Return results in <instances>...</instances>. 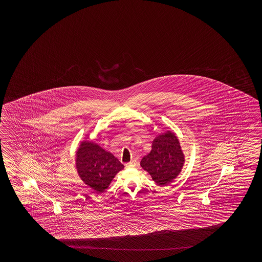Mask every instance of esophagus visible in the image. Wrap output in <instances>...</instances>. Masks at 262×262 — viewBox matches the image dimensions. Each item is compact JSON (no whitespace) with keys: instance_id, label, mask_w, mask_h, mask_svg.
Listing matches in <instances>:
<instances>
[{"instance_id":"1","label":"esophagus","mask_w":262,"mask_h":262,"mask_svg":"<svg viewBox=\"0 0 262 262\" xmlns=\"http://www.w3.org/2000/svg\"><path fill=\"white\" fill-rule=\"evenodd\" d=\"M136 165H137V162L136 161H131L127 163L126 165H125V167H136Z\"/></svg>"}]
</instances>
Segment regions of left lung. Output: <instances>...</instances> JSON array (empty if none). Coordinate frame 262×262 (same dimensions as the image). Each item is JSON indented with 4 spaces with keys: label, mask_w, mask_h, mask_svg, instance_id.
Returning <instances> with one entry per match:
<instances>
[{
    "label": "left lung",
    "mask_w": 262,
    "mask_h": 262,
    "mask_svg": "<svg viewBox=\"0 0 262 262\" xmlns=\"http://www.w3.org/2000/svg\"><path fill=\"white\" fill-rule=\"evenodd\" d=\"M184 155L179 139L171 131L160 134L152 141L150 154L140 166L150 174L157 185L165 186L177 178L184 167Z\"/></svg>",
    "instance_id": "left-lung-1"
}]
</instances>
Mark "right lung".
Wrapping results in <instances>:
<instances>
[{"label":"right lung","mask_w":262,"mask_h":262,"mask_svg":"<svg viewBox=\"0 0 262 262\" xmlns=\"http://www.w3.org/2000/svg\"><path fill=\"white\" fill-rule=\"evenodd\" d=\"M123 165L112 152L93 141H82L76 154V168L79 178L96 193H103Z\"/></svg>","instance_id":"add662e5"}]
</instances>
